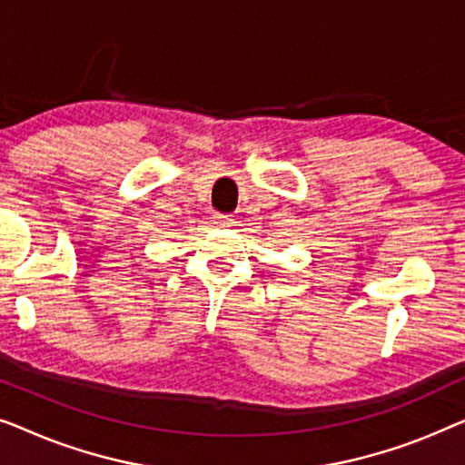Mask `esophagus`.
<instances>
[{"instance_id": "obj_1", "label": "esophagus", "mask_w": 465, "mask_h": 465, "mask_svg": "<svg viewBox=\"0 0 465 465\" xmlns=\"http://www.w3.org/2000/svg\"><path fill=\"white\" fill-rule=\"evenodd\" d=\"M231 215H226V213H215L213 215V224H218V226H228L231 224Z\"/></svg>"}]
</instances>
